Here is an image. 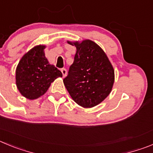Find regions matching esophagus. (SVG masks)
<instances>
[{
	"label": "esophagus",
	"instance_id": "esophagus-1",
	"mask_svg": "<svg viewBox=\"0 0 153 153\" xmlns=\"http://www.w3.org/2000/svg\"><path fill=\"white\" fill-rule=\"evenodd\" d=\"M61 71L63 74V77H65L66 76H67V70H66L65 68H62V69L61 70Z\"/></svg>",
	"mask_w": 153,
	"mask_h": 153
}]
</instances>
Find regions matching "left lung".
Returning <instances> with one entry per match:
<instances>
[{
    "mask_svg": "<svg viewBox=\"0 0 153 153\" xmlns=\"http://www.w3.org/2000/svg\"><path fill=\"white\" fill-rule=\"evenodd\" d=\"M76 52L64 79L67 91L79 105L92 108L104 100L111 92L114 81V71L105 53L96 43L84 40L71 42Z\"/></svg>",
    "mask_w": 153,
    "mask_h": 153,
    "instance_id": "left-lung-1",
    "label": "left lung"
}]
</instances>
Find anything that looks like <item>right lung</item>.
I'll return each mask as SVG.
<instances>
[{
    "instance_id": "right-lung-1",
    "label": "right lung",
    "mask_w": 153,
    "mask_h": 153,
    "mask_svg": "<svg viewBox=\"0 0 153 153\" xmlns=\"http://www.w3.org/2000/svg\"><path fill=\"white\" fill-rule=\"evenodd\" d=\"M45 45H38L23 55L16 70V83L19 92L29 99L44 95L51 82L62 73L49 64L45 56Z\"/></svg>"
}]
</instances>
